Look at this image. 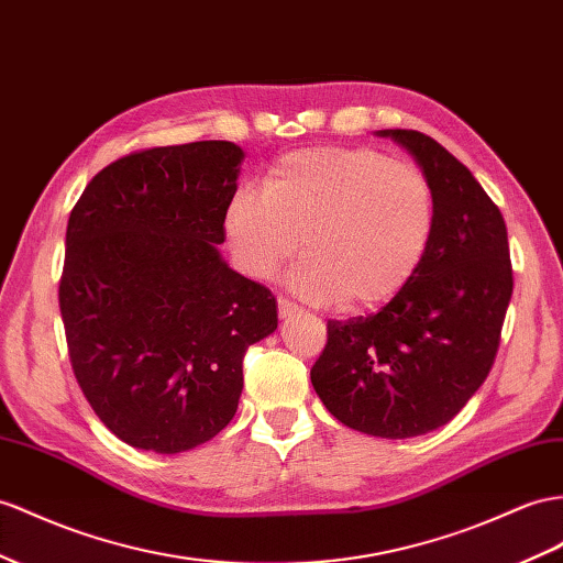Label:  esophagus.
Segmentation results:
<instances>
[{
	"label": "esophagus",
	"mask_w": 563,
	"mask_h": 563,
	"mask_svg": "<svg viewBox=\"0 0 563 563\" xmlns=\"http://www.w3.org/2000/svg\"><path fill=\"white\" fill-rule=\"evenodd\" d=\"M299 311H301V307H297L295 301L285 299V297L278 299V313H280V319H290V316H295V313H299Z\"/></svg>",
	"instance_id": "esophagus-1"
}]
</instances>
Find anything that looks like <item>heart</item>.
I'll return each mask as SVG.
<instances>
[{"instance_id": "obj_1", "label": "heart", "mask_w": 563, "mask_h": 563, "mask_svg": "<svg viewBox=\"0 0 563 563\" xmlns=\"http://www.w3.org/2000/svg\"><path fill=\"white\" fill-rule=\"evenodd\" d=\"M223 228L238 266L256 280L271 278L301 238L292 290L356 311L395 297L421 268L435 192L421 168L378 150H299L266 170L262 192L230 197Z\"/></svg>"}]
</instances>
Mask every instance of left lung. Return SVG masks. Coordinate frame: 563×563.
I'll use <instances>...</instances> for the list:
<instances>
[{
	"instance_id": "8db88e82",
	"label": "left lung",
	"mask_w": 563,
	"mask_h": 563,
	"mask_svg": "<svg viewBox=\"0 0 563 563\" xmlns=\"http://www.w3.org/2000/svg\"><path fill=\"white\" fill-rule=\"evenodd\" d=\"M401 144L435 192V233L416 276L378 313L328 321L311 383L340 423L405 440L450 423L485 383L514 292L507 225L473 173L419 131Z\"/></svg>"
}]
</instances>
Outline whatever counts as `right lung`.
I'll return each mask as SVG.
<instances>
[{
	"instance_id": "1",
	"label": "right lung",
	"mask_w": 563,
	"mask_h": 563,
	"mask_svg": "<svg viewBox=\"0 0 563 563\" xmlns=\"http://www.w3.org/2000/svg\"><path fill=\"white\" fill-rule=\"evenodd\" d=\"M244 152L205 140L121 156L66 228L59 309L90 407L125 444L178 454L233 421L250 344L278 328L268 287L216 244Z\"/></svg>"
}]
</instances>
